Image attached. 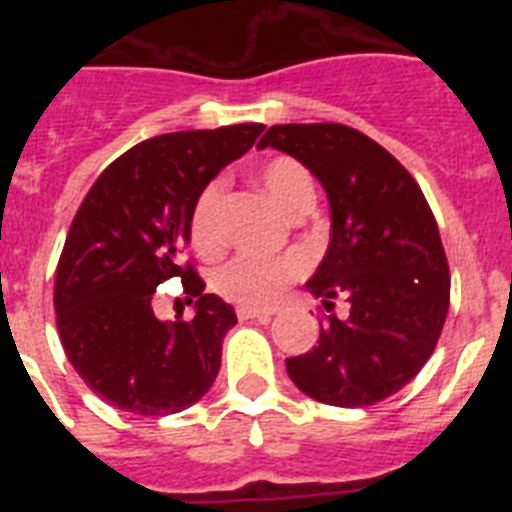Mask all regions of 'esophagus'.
<instances>
[{
	"mask_svg": "<svg viewBox=\"0 0 512 512\" xmlns=\"http://www.w3.org/2000/svg\"><path fill=\"white\" fill-rule=\"evenodd\" d=\"M274 310H256V307H238V318L241 320H259V323H269Z\"/></svg>",
	"mask_w": 512,
	"mask_h": 512,
	"instance_id": "esophagus-1",
	"label": "esophagus"
}]
</instances>
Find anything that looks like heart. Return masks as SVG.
I'll return each mask as SVG.
<instances>
[{"instance_id": "1", "label": "heart", "mask_w": 512, "mask_h": 512, "mask_svg": "<svg viewBox=\"0 0 512 512\" xmlns=\"http://www.w3.org/2000/svg\"><path fill=\"white\" fill-rule=\"evenodd\" d=\"M259 182L269 200L284 212L300 210L307 202H315V187L305 166L297 164L295 158L279 156L266 161L259 169ZM220 202H223V184L212 182L202 189L194 202L192 220V241L197 248H215L220 243ZM307 271V264L297 253L287 256H259V253H241L220 266L212 277V284L223 297L246 307L271 305L282 297L289 284L300 279Z\"/></svg>"}]
</instances>
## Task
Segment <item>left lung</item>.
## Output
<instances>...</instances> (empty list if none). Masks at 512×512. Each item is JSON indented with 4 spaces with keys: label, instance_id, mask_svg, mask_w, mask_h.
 Listing matches in <instances>:
<instances>
[{
    "label": "left lung",
    "instance_id": "obj_1",
    "mask_svg": "<svg viewBox=\"0 0 512 512\" xmlns=\"http://www.w3.org/2000/svg\"><path fill=\"white\" fill-rule=\"evenodd\" d=\"M297 158L325 189L330 243L305 287L328 315L318 346L287 359L312 400L364 408L400 392L431 359L449 312V264L436 217L408 169L338 122L271 125L259 148Z\"/></svg>",
    "mask_w": 512,
    "mask_h": 512
}]
</instances>
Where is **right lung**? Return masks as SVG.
<instances>
[{
    "label": "right lung",
    "instance_id": "1",
    "mask_svg": "<svg viewBox=\"0 0 512 512\" xmlns=\"http://www.w3.org/2000/svg\"><path fill=\"white\" fill-rule=\"evenodd\" d=\"M264 125L156 135L99 174L71 223L56 269L58 336L79 377L133 415L182 413L220 372L238 318L192 266H179L202 189L256 143ZM182 276L192 321H158V283Z\"/></svg>",
    "mask_w": 512,
    "mask_h": 512
}]
</instances>
